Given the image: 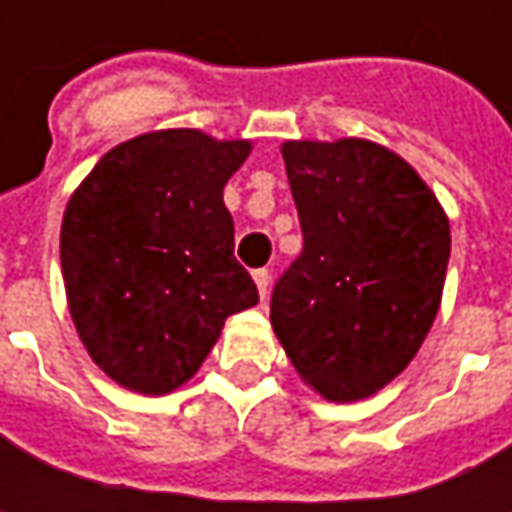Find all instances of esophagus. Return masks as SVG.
<instances>
[{"instance_id": "obj_1", "label": "esophagus", "mask_w": 512, "mask_h": 512, "mask_svg": "<svg viewBox=\"0 0 512 512\" xmlns=\"http://www.w3.org/2000/svg\"><path fill=\"white\" fill-rule=\"evenodd\" d=\"M253 282H256V287H259V296L265 299L267 287H270V270H267V267H259V270H253Z\"/></svg>"}]
</instances>
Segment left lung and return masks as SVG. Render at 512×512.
Returning <instances> with one entry per match:
<instances>
[{
	"label": "left lung",
	"instance_id": "8db88e82",
	"mask_svg": "<svg viewBox=\"0 0 512 512\" xmlns=\"http://www.w3.org/2000/svg\"><path fill=\"white\" fill-rule=\"evenodd\" d=\"M282 156L305 245L273 285L270 322L313 390L356 402L422 347L450 225L419 173L373 142H285Z\"/></svg>",
	"mask_w": 512,
	"mask_h": 512
}]
</instances>
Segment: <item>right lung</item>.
I'll return each mask as SVG.
<instances>
[{"label":"right lung","mask_w":512,"mask_h":512,"mask_svg":"<svg viewBox=\"0 0 512 512\" xmlns=\"http://www.w3.org/2000/svg\"><path fill=\"white\" fill-rule=\"evenodd\" d=\"M250 142L202 130L136 136L99 159L62 219L73 325L113 382L162 396L187 382L227 316L259 290L233 256L222 190Z\"/></svg>","instance_id":"obj_1"}]
</instances>
